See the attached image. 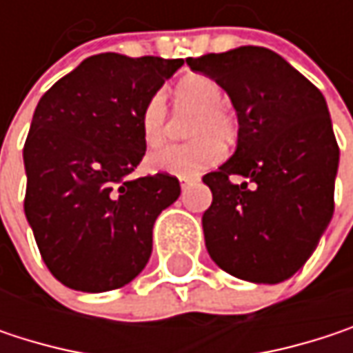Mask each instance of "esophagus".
I'll use <instances>...</instances> for the list:
<instances>
[{
  "label": "esophagus",
  "mask_w": 353,
  "mask_h": 353,
  "mask_svg": "<svg viewBox=\"0 0 353 353\" xmlns=\"http://www.w3.org/2000/svg\"><path fill=\"white\" fill-rule=\"evenodd\" d=\"M196 181H198V177H192V176L179 177V185H181V190H185L188 185H192V183H196Z\"/></svg>",
  "instance_id": "1"
}]
</instances>
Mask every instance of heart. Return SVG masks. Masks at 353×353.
<instances>
[{"label": "heart", "instance_id": "heart-1", "mask_svg": "<svg viewBox=\"0 0 353 353\" xmlns=\"http://www.w3.org/2000/svg\"><path fill=\"white\" fill-rule=\"evenodd\" d=\"M176 108L194 112L188 126L192 143L168 147L149 157L155 172L170 176H196L221 159V147H229L235 137V120L223 108V88L208 75H188L176 85ZM165 102L161 94L147 100L141 112V137L147 149H157L165 139Z\"/></svg>", "mask_w": 353, "mask_h": 353}]
</instances>
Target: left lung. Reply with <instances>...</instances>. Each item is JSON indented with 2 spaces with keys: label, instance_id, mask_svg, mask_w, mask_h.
<instances>
[{
  "label": "left lung",
  "instance_id": "1",
  "mask_svg": "<svg viewBox=\"0 0 353 353\" xmlns=\"http://www.w3.org/2000/svg\"><path fill=\"white\" fill-rule=\"evenodd\" d=\"M231 98L237 149L202 177L212 204L202 214L208 255L227 274L278 284L317 249L333 216L339 147L327 102L288 61L263 46L188 59ZM231 175L246 179L233 184Z\"/></svg>",
  "mask_w": 353,
  "mask_h": 353
}]
</instances>
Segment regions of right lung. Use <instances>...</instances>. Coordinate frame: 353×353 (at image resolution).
<instances>
[{
	"label": "right lung",
	"mask_w": 353,
	"mask_h": 353,
	"mask_svg": "<svg viewBox=\"0 0 353 353\" xmlns=\"http://www.w3.org/2000/svg\"><path fill=\"white\" fill-rule=\"evenodd\" d=\"M181 65L102 52L40 98L24 145V212L61 284L108 292L147 265L153 225L179 198V181L130 177L147 149L141 112Z\"/></svg>",
	"instance_id": "obj_1"
}]
</instances>
